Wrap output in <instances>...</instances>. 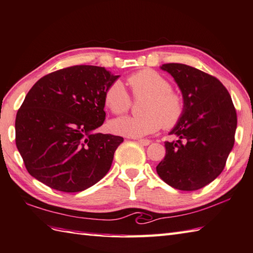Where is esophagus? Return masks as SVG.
Segmentation results:
<instances>
[{"mask_svg": "<svg viewBox=\"0 0 253 253\" xmlns=\"http://www.w3.org/2000/svg\"><path fill=\"white\" fill-rule=\"evenodd\" d=\"M137 141H138L139 144L142 146H148L151 142L149 139H137Z\"/></svg>", "mask_w": 253, "mask_h": 253, "instance_id": "obj_1", "label": "esophagus"}]
</instances>
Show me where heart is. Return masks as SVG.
<instances>
[{"instance_id":"1","label":"heart","mask_w":253,"mask_h":253,"mask_svg":"<svg viewBox=\"0 0 253 253\" xmlns=\"http://www.w3.org/2000/svg\"><path fill=\"white\" fill-rule=\"evenodd\" d=\"M127 85L135 98H146L141 117H123L109 123L114 134L139 138L176 127L183 117L186 103L183 95L171 88L166 77L149 68L132 73L127 77ZM104 104L115 115L129 111L131 98L121 82H114L104 93Z\"/></svg>"}]
</instances>
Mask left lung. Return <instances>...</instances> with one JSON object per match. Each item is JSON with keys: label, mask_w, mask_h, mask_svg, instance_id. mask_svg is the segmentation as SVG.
<instances>
[{"label": "left lung", "mask_w": 253, "mask_h": 253, "mask_svg": "<svg viewBox=\"0 0 253 253\" xmlns=\"http://www.w3.org/2000/svg\"><path fill=\"white\" fill-rule=\"evenodd\" d=\"M180 88L186 111L166 141L158 176L176 189L194 191L222 172L235 144L237 112L231 96L214 76L185 64H164Z\"/></svg>", "instance_id": "8db88e82"}]
</instances>
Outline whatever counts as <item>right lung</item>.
Instances as JSON below:
<instances>
[{
	"instance_id": "add662e5",
	"label": "right lung",
	"mask_w": 253,
	"mask_h": 253,
	"mask_svg": "<svg viewBox=\"0 0 253 253\" xmlns=\"http://www.w3.org/2000/svg\"><path fill=\"white\" fill-rule=\"evenodd\" d=\"M118 77L75 65L35 83L15 119L16 147L31 176L52 189L79 192L108 172L124 138L94 130L106 117L105 90Z\"/></svg>"
}]
</instances>
